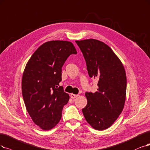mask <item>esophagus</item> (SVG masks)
<instances>
[{"label": "esophagus", "mask_w": 150, "mask_h": 150, "mask_svg": "<svg viewBox=\"0 0 150 150\" xmlns=\"http://www.w3.org/2000/svg\"><path fill=\"white\" fill-rule=\"evenodd\" d=\"M79 96V95H75V94H71V95H70V97L72 99H75L76 97H78Z\"/></svg>", "instance_id": "esophagus-1"}]
</instances>
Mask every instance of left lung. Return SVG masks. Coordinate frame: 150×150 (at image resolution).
Listing matches in <instances>:
<instances>
[{
    "label": "left lung",
    "instance_id": "obj_1",
    "mask_svg": "<svg viewBox=\"0 0 150 150\" xmlns=\"http://www.w3.org/2000/svg\"><path fill=\"white\" fill-rule=\"evenodd\" d=\"M85 59L90 77L98 80L95 93L86 92L82 112L87 122L98 130L106 129L124 106L127 78L120 59L107 44L94 39L76 41Z\"/></svg>",
    "mask_w": 150,
    "mask_h": 150
}]
</instances>
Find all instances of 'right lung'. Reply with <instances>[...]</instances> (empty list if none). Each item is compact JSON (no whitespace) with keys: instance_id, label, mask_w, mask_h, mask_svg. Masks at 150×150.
Instances as JSON below:
<instances>
[{"instance_id":"right-lung-1","label":"right lung","mask_w":150,"mask_h":150,"mask_svg":"<svg viewBox=\"0 0 150 150\" xmlns=\"http://www.w3.org/2000/svg\"><path fill=\"white\" fill-rule=\"evenodd\" d=\"M73 44L51 41L39 47L28 62L22 77V95L34 123L44 130L56 125L69 95L59 86L62 67L71 54H76Z\"/></svg>"}]
</instances>
